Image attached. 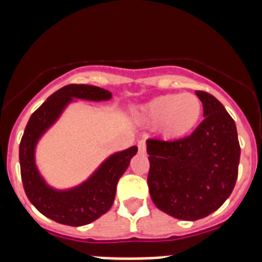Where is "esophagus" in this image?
<instances>
[{
	"label": "esophagus",
	"instance_id": "1",
	"mask_svg": "<svg viewBox=\"0 0 262 262\" xmlns=\"http://www.w3.org/2000/svg\"><path fill=\"white\" fill-rule=\"evenodd\" d=\"M138 147H139V152H140V154H145V143L144 142H139Z\"/></svg>",
	"mask_w": 262,
	"mask_h": 262
}]
</instances>
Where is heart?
<instances>
[{
  "instance_id": "b5f03b06",
  "label": "heart",
  "mask_w": 262,
  "mask_h": 262,
  "mask_svg": "<svg viewBox=\"0 0 262 262\" xmlns=\"http://www.w3.org/2000/svg\"><path fill=\"white\" fill-rule=\"evenodd\" d=\"M202 102L191 93H170L152 98L140 108V117L152 126H159L166 139L176 140L189 135L200 122Z\"/></svg>"
}]
</instances>
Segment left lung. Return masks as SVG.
<instances>
[{
	"instance_id": "left-lung-1",
	"label": "left lung",
	"mask_w": 262,
	"mask_h": 262,
	"mask_svg": "<svg viewBox=\"0 0 262 262\" xmlns=\"http://www.w3.org/2000/svg\"><path fill=\"white\" fill-rule=\"evenodd\" d=\"M205 119L173 142L148 139V187L156 207L181 221L216 211L237 180L240 144L235 120L214 96L196 90Z\"/></svg>"
}]
</instances>
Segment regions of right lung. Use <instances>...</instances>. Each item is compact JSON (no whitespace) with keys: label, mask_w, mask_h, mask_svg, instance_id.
<instances>
[{"label":"right lung","mask_w":262,"mask_h":262,"mask_svg":"<svg viewBox=\"0 0 262 262\" xmlns=\"http://www.w3.org/2000/svg\"><path fill=\"white\" fill-rule=\"evenodd\" d=\"M73 98L107 101L108 90L84 84H71L50 96L30 117L19 144L20 176L25 193L39 212L66 226H85L110 210L114 203L117 184L138 147L117 152L106 159L86 181L68 190H56L46 184L35 164V147L40 136L61 115Z\"/></svg>","instance_id":"obj_1"}]
</instances>
